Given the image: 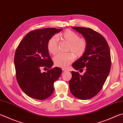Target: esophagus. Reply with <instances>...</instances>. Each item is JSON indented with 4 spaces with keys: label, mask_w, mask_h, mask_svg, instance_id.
<instances>
[{
    "label": "esophagus",
    "mask_w": 123,
    "mask_h": 123,
    "mask_svg": "<svg viewBox=\"0 0 123 123\" xmlns=\"http://www.w3.org/2000/svg\"><path fill=\"white\" fill-rule=\"evenodd\" d=\"M62 70L63 71H69V70L67 68H62Z\"/></svg>",
    "instance_id": "esophagus-1"
}]
</instances>
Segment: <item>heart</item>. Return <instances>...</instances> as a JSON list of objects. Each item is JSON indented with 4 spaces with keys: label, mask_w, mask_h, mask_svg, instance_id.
I'll list each match as a JSON object with an SVG mask.
<instances>
[{
    "label": "heart",
    "mask_w": 123,
    "mask_h": 123,
    "mask_svg": "<svg viewBox=\"0 0 123 123\" xmlns=\"http://www.w3.org/2000/svg\"><path fill=\"white\" fill-rule=\"evenodd\" d=\"M63 41L69 43L67 51L70 53H60L55 56L53 61L56 66L65 68L74 61L75 56L81 57L86 53L88 47V42L86 38L80 37L79 34L70 30H67L59 34ZM59 42L57 37L53 36L49 40L47 43L48 52L55 54L59 50Z\"/></svg>",
    "instance_id": "obj_1"
}]
</instances>
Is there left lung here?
I'll return each mask as SVG.
<instances>
[{
  "label": "left lung",
  "instance_id": "obj_1",
  "mask_svg": "<svg viewBox=\"0 0 123 123\" xmlns=\"http://www.w3.org/2000/svg\"><path fill=\"white\" fill-rule=\"evenodd\" d=\"M83 34L88 42V47L82 56L73 64V67L80 72L71 71L69 81L71 93L77 98L88 99L95 96L101 90L110 71V50L106 40L102 34L90 28L74 27Z\"/></svg>",
  "mask_w": 123,
  "mask_h": 123
}]
</instances>
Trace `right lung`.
Segmentation results:
<instances>
[{"label":"right lung","mask_w":123,"mask_h":123,"mask_svg":"<svg viewBox=\"0 0 123 123\" xmlns=\"http://www.w3.org/2000/svg\"><path fill=\"white\" fill-rule=\"evenodd\" d=\"M62 29L46 28L29 32L15 50L14 65L18 83L24 92L33 98L43 100L54 91V83L62 73L60 68H52L47 43ZM47 68V72L41 70Z\"/></svg>","instance_id":"1"}]
</instances>
